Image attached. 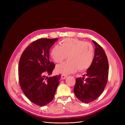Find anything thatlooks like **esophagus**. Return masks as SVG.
<instances>
[{
	"label": "esophagus",
	"mask_w": 125,
	"mask_h": 125,
	"mask_svg": "<svg viewBox=\"0 0 125 125\" xmlns=\"http://www.w3.org/2000/svg\"><path fill=\"white\" fill-rule=\"evenodd\" d=\"M61 78L62 79V80H64V79H65L67 78V75H65V74H62L61 75Z\"/></svg>",
	"instance_id": "1"
}]
</instances>
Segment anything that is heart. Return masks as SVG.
I'll return each instance as SVG.
<instances>
[{
	"label": "heart",
	"mask_w": 125,
	"mask_h": 125,
	"mask_svg": "<svg viewBox=\"0 0 125 125\" xmlns=\"http://www.w3.org/2000/svg\"><path fill=\"white\" fill-rule=\"evenodd\" d=\"M54 62H62L68 57L69 59L56 67L58 73L68 74L78 69L84 70L91 66L93 60L94 49L92 45L77 39H65L61 42V46L55 45L51 52Z\"/></svg>",
	"instance_id": "obj_1"
}]
</instances>
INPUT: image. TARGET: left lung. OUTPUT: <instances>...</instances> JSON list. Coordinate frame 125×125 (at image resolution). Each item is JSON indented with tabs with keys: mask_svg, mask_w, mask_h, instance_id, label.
<instances>
[{
	"mask_svg": "<svg viewBox=\"0 0 125 125\" xmlns=\"http://www.w3.org/2000/svg\"><path fill=\"white\" fill-rule=\"evenodd\" d=\"M92 42L95 46V53L92 64L86 70V78H77L74 88L75 96L85 103L95 101L100 96L106 85L108 79L107 56L103 48L95 41Z\"/></svg>",
	"mask_w": 125,
	"mask_h": 125,
	"instance_id": "obj_1",
	"label": "left lung"
}]
</instances>
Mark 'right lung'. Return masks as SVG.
<instances>
[{"label":"right lung","instance_id":"add662e5","mask_svg":"<svg viewBox=\"0 0 125 125\" xmlns=\"http://www.w3.org/2000/svg\"><path fill=\"white\" fill-rule=\"evenodd\" d=\"M58 39H40L33 42L22 53L19 65L22 90L32 103L45 106L53 100L60 75L47 77L55 66L50 61V50Z\"/></svg>","mask_w":125,"mask_h":125}]
</instances>
